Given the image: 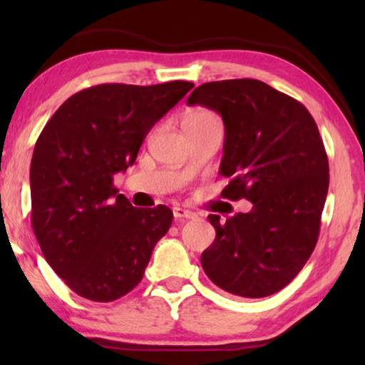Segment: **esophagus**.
I'll return each mask as SVG.
<instances>
[{
  "instance_id": "34e87169",
  "label": "esophagus",
  "mask_w": 365,
  "mask_h": 365,
  "mask_svg": "<svg viewBox=\"0 0 365 365\" xmlns=\"http://www.w3.org/2000/svg\"><path fill=\"white\" fill-rule=\"evenodd\" d=\"M173 214H174V219H194L196 217V214L192 211H187V209H182V207H174L173 209Z\"/></svg>"
}]
</instances>
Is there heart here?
I'll return each mask as SVG.
<instances>
[{"mask_svg": "<svg viewBox=\"0 0 365 365\" xmlns=\"http://www.w3.org/2000/svg\"><path fill=\"white\" fill-rule=\"evenodd\" d=\"M211 118H216L211 111H206V109H192V111L189 113L186 118H184L182 124L201 123V121H206V119H211Z\"/></svg>", "mask_w": 365, "mask_h": 365, "instance_id": "heart-1", "label": "heart"}]
</instances>
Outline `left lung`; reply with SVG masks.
I'll list each match as a JSON object with an SVG mask.
<instances>
[{"label":"left lung","mask_w":365,"mask_h":365,"mask_svg":"<svg viewBox=\"0 0 365 365\" xmlns=\"http://www.w3.org/2000/svg\"><path fill=\"white\" fill-rule=\"evenodd\" d=\"M221 114L222 197L252 202L222 221L209 214L216 239L201 254L207 277L241 297H266L301 272L316 247L329 189V163L311 113L259 79L197 86L187 98Z\"/></svg>","instance_id":"1"}]
</instances>
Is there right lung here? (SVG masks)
Listing matches in <instances>:
<instances>
[{"label": "right lung", "mask_w": 365, "mask_h": 365, "mask_svg": "<svg viewBox=\"0 0 365 365\" xmlns=\"http://www.w3.org/2000/svg\"><path fill=\"white\" fill-rule=\"evenodd\" d=\"M192 86L98 84L68 98L39 134L29 169L33 231L78 296L111 302L141 282L173 211L133 207L113 176L133 166L151 128Z\"/></svg>", "instance_id": "right-lung-1"}]
</instances>
